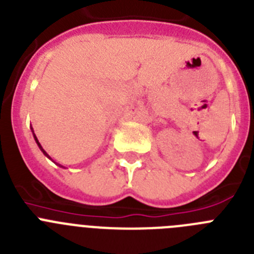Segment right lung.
<instances>
[{
	"mask_svg": "<svg viewBox=\"0 0 254 254\" xmlns=\"http://www.w3.org/2000/svg\"><path fill=\"white\" fill-rule=\"evenodd\" d=\"M31 132H33V136H34V140H35V142H37V145H38V146H39L40 151L43 152V154H44V155H46L47 158H48V159H51V156H49V155H48V154H47V152H46V150H44V149H43V147H42V145H40V142H39V141H38L37 136H35L34 131H33V127H31ZM60 167H62V165H60ZM62 168H64V167H62Z\"/></svg>",
	"mask_w": 254,
	"mask_h": 254,
	"instance_id": "right-lung-1",
	"label": "right lung"
}]
</instances>
